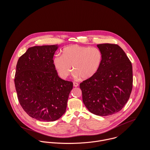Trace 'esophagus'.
<instances>
[{"label":"esophagus","instance_id":"obj_1","mask_svg":"<svg viewBox=\"0 0 150 150\" xmlns=\"http://www.w3.org/2000/svg\"><path fill=\"white\" fill-rule=\"evenodd\" d=\"M79 86V84L78 83H73V86H74V87H77V86Z\"/></svg>","mask_w":150,"mask_h":150}]
</instances>
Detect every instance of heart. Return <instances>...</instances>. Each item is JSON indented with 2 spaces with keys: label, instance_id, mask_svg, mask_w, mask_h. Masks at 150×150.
Returning <instances> with one entry per match:
<instances>
[{
  "label": "heart",
  "instance_id": "b5f03b06",
  "mask_svg": "<svg viewBox=\"0 0 150 150\" xmlns=\"http://www.w3.org/2000/svg\"><path fill=\"white\" fill-rule=\"evenodd\" d=\"M102 61L103 54L99 48L73 44L64 47L62 56L54 58L53 64L63 79L70 75L72 67L75 77L88 80L97 74Z\"/></svg>",
  "mask_w": 150,
  "mask_h": 150
}]
</instances>
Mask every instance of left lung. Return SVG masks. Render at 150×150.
Returning <instances> with one entry per match:
<instances>
[{
	"label": "left lung",
	"instance_id": "1",
	"mask_svg": "<svg viewBox=\"0 0 150 150\" xmlns=\"http://www.w3.org/2000/svg\"><path fill=\"white\" fill-rule=\"evenodd\" d=\"M103 54L99 70L80 84L83 101L92 113L107 116L120 111L127 103L133 83L132 64L117 44H97Z\"/></svg>",
	"mask_w": 150,
	"mask_h": 150
}]
</instances>
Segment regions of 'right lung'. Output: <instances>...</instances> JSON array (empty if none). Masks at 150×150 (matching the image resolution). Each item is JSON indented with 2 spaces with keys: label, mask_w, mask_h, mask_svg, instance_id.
<instances>
[{
  "label": "right lung",
  "mask_w": 150,
  "mask_h": 150,
  "mask_svg": "<svg viewBox=\"0 0 150 150\" xmlns=\"http://www.w3.org/2000/svg\"><path fill=\"white\" fill-rule=\"evenodd\" d=\"M58 45L29 48L19 58L14 83L23 110L39 121H54L64 114L71 81L61 79L53 64Z\"/></svg>",
  "instance_id": "right-lung-1"
}]
</instances>
